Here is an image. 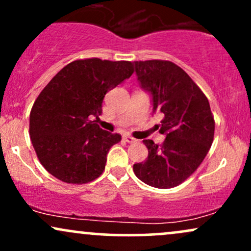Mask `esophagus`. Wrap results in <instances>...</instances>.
Segmentation results:
<instances>
[{
    "mask_svg": "<svg viewBox=\"0 0 251 251\" xmlns=\"http://www.w3.org/2000/svg\"><path fill=\"white\" fill-rule=\"evenodd\" d=\"M124 140H125V142H127L128 144H133L137 142V139L133 137H131V135H124Z\"/></svg>",
    "mask_w": 251,
    "mask_h": 251,
    "instance_id": "1",
    "label": "esophagus"
}]
</instances>
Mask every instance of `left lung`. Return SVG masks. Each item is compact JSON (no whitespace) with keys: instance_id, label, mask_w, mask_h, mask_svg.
Segmentation results:
<instances>
[{"instance_id":"left-lung-1","label":"left lung","mask_w":251,"mask_h":251,"mask_svg":"<svg viewBox=\"0 0 251 251\" xmlns=\"http://www.w3.org/2000/svg\"><path fill=\"white\" fill-rule=\"evenodd\" d=\"M143 89L152 96L153 112L164 119L158 127L162 145L144 140L148 159L133 165L135 176L150 186L170 189L188 179L208 154L214 142L215 120L208 98L179 66L165 60L135 61Z\"/></svg>"}]
</instances>
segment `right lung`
<instances>
[{
	"mask_svg": "<svg viewBox=\"0 0 251 251\" xmlns=\"http://www.w3.org/2000/svg\"><path fill=\"white\" fill-rule=\"evenodd\" d=\"M133 73L129 61L75 60L47 83L29 117L30 140L42 166L57 179L85 184L105 170L106 155L122 135L100 128L102 100Z\"/></svg>",
	"mask_w": 251,
	"mask_h": 251,
	"instance_id": "obj_1",
	"label": "right lung"
}]
</instances>
